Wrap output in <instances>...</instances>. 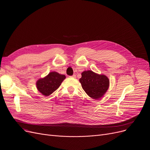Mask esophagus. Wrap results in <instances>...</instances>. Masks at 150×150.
Segmentation results:
<instances>
[{
  "label": "esophagus",
  "instance_id": "obj_1",
  "mask_svg": "<svg viewBox=\"0 0 150 150\" xmlns=\"http://www.w3.org/2000/svg\"><path fill=\"white\" fill-rule=\"evenodd\" d=\"M71 78H76V75H73L72 76H70Z\"/></svg>",
  "mask_w": 150,
  "mask_h": 150
}]
</instances>
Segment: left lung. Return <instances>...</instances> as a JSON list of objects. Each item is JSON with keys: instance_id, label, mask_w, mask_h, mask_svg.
Returning a JSON list of instances; mask_svg holds the SVG:
<instances>
[{"instance_id": "obj_1", "label": "left lung", "mask_w": 150, "mask_h": 150, "mask_svg": "<svg viewBox=\"0 0 150 150\" xmlns=\"http://www.w3.org/2000/svg\"><path fill=\"white\" fill-rule=\"evenodd\" d=\"M81 75L79 82L83 89L93 99L102 98L109 88L110 80L105 75L88 70L82 72Z\"/></svg>"}]
</instances>
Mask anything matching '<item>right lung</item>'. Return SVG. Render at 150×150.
<instances>
[{"label":"right lung","instance_id":"right-lung-1","mask_svg":"<svg viewBox=\"0 0 150 150\" xmlns=\"http://www.w3.org/2000/svg\"><path fill=\"white\" fill-rule=\"evenodd\" d=\"M66 78L65 75L57 72H51L43 78L39 79L36 83V88L43 95L47 96L55 91Z\"/></svg>","mask_w":150,"mask_h":150}]
</instances>
